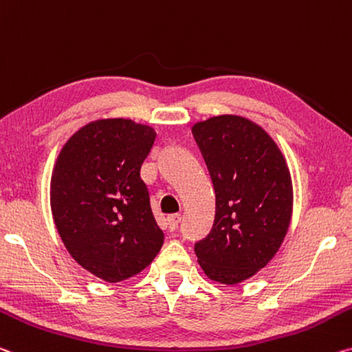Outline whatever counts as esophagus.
I'll return each mask as SVG.
<instances>
[{"instance_id":"1","label":"esophagus","mask_w":352,"mask_h":352,"mask_svg":"<svg viewBox=\"0 0 352 352\" xmlns=\"http://www.w3.org/2000/svg\"><path fill=\"white\" fill-rule=\"evenodd\" d=\"M180 221H182V214H169V216H167L166 224H167V228H169V232H174L175 228L178 227V224H180Z\"/></svg>"}]
</instances>
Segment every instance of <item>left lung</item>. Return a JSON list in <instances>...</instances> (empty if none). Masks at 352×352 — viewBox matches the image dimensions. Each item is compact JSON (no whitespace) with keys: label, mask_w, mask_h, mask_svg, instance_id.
<instances>
[{"label":"left lung","mask_w":352,"mask_h":352,"mask_svg":"<svg viewBox=\"0 0 352 352\" xmlns=\"http://www.w3.org/2000/svg\"><path fill=\"white\" fill-rule=\"evenodd\" d=\"M216 194L211 232L196 243L211 280L236 285L265 267L280 248L293 213L287 161L267 133L246 117L214 116L192 125Z\"/></svg>","instance_id":"obj_1"}]
</instances>
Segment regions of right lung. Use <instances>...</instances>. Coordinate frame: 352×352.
Here are the masks:
<instances>
[{"mask_svg": "<svg viewBox=\"0 0 352 352\" xmlns=\"http://www.w3.org/2000/svg\"><path fill=\"white\" fill-rule=\"evenodd\" d=\"M155 139L131 119H98L75 131L54 163V226L72 258L104 282L139 274L163 246L141 178Z\"/></svg>", "mask_w": 352, "mask_h": 352, "instance_id": "1", "label": "right lung"}]
</instances>
